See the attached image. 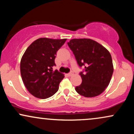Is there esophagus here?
I'll return each instance as SVG.
<instances>
[{
    "mask_svg": "<svg viewBox=\"0 0 134 134\" xmlns=\"http://www.w3.org/2000/svg\"><path fill=\"white\" fill-rule=\"evenodd\" d=\"M72 74H72V72H70V73H68V74H67V76H69V77H70V76H71Z\"/></svg>",
    "mask_w": 134,
    "mask_h": 134,
    "instance_id": "esophagus-1",
    "label": "esophagus"
}]
</instances>
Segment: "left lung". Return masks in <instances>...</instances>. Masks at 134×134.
I'll list each match as a JSON object with an SVG mask.
<instances>
[{
    "mask_svg": "<svg viewBox=\"0 0 134 134\" xmlns=\"http://www.w3.org/2000/svg\"><path fill=\"white\" fill-rule=\"evenodd\" d=\"M67 44L73 52L80 67L81 85L77 93L86 98L99 95L108 86L113 72L111 56L103 46L91 39H72Z\"/></svg>",
    "mask_w": 134,
    "mask_h": 134,
    "instance_id": "1",
    "label": "left lung"
}]
</instances>
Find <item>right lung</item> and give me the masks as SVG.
I'll list each match as a JSON object with an SVG mask.
<instances>
[{
    "label": "right lung",
    "instance_id": "1",
    "mask_svg": "<svg viewBox=\"0 0 134 134\" xmlns=\"http://www.w3.org/2000/svg\"><path fill=\"white\" fill-rule=\"evenodd\" d=\"M66 40L41 38L29 46L20 64L23 81L30 93L36 98L46 99L58 90L64 75L53 71L57 52Z\"/></svg>",
    "mask_w": 134,
    "mask_h": 134
}]
</instances>
